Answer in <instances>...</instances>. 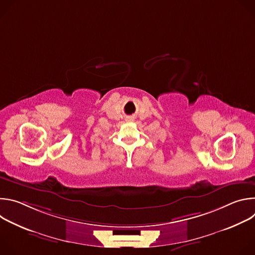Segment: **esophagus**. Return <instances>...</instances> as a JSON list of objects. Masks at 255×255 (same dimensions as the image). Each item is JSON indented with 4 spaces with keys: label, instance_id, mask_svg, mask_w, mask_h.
<instances>
[{
    "label": "esophagus",
    "instance_id": "34e87169",
    "mask_svg": "<svg viewBox=\"0 0 255 255\" xmlns=\"http://www.w3.org/2000/svg\"><path fill=\"white\" fill-rule=\"evenodd\" d=\"M127 121H131V119H128V120H127Z\"/></svg>",
    "mask_w": 255,
    "mask_h": 255
}]
</instances>
